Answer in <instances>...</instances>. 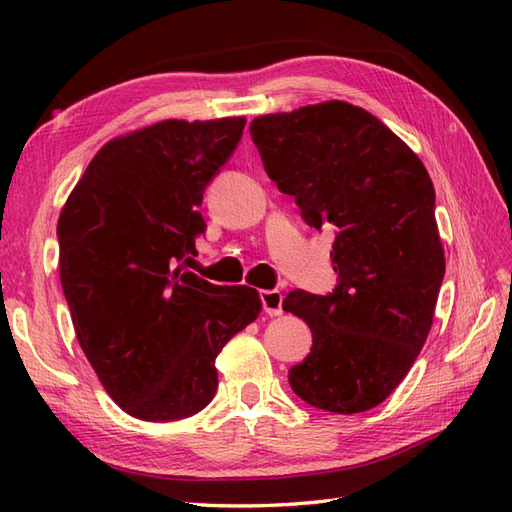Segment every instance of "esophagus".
I'll list each match as a JSON object with an SVG mask.
<instances>
[{"mask_svg":"<svg viewBox=\"0 0 512 512\" xmlns=\"http://www.w3.org/2000/svg\"><path fill=\"white\" fill-rule=\"evenodd\" d=\"M259 299H262L264 310L270 314V317H279L281 312V303H284V295L279 290H262L259 292Z\"/></svg>","mask_w":512,"mask_h":512,"instance_id":"34e87169","label":"esophagus"}]
</instances>
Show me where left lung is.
Returning <instances> with one entry per match:
<instances>
[{
  "label": "left lung",
  "mask_w": 512,
  "mask_h": 512,
  "mask_svg": "<svg viewBox=\"0 0 512 512\" xmlns=\"http://www.w3.org/2000/svg\"><path fill=\"white\" fill-rule=\"evenodd\" d=\"M250 138L303 222L334 228V290L284 299L312 332L288 383L317 409H372L420 354L444 279L429 173L387 125L343 101L259 116Z\"/></svg>",
  "instance_id": "1"
}]
</instances>
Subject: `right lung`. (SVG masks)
Wrapping results in <instances>:
<instances>
[{"label": "right lung", "mask_w": 512, "mask_h": 512, "mask_svg": "<svg viewBox=\"0 0 512 512\" xmlns=\"http://www.w3.org/2000/svg\"><path fill=\"white\" fill-rule=\"evenodd\" d=\"M246 118L162 121L110 140L59 224V273L81 350L129 416L171 422L215 396V358L262 310L257 290L184 268L206 231L204 191Z\"/></svg>", "instance_id": "right-lung-1"}]
</instances>
